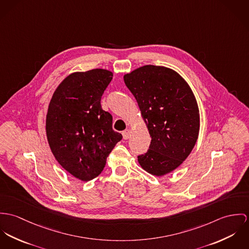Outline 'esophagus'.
<instances>
[{"mask_svg":"<svg viewBox=\"0 0 249 249\" xmlns=\"http://www.w3.org/2000/svg\"><path fill=\"white\" fill-rule=\"evenodd\" d=\"M122 136H123L124 139H128V138H130V136H131V131L130 130L123 131L122 132Z\"/></svg>","mask_w":249,"mask_h":249,"instance_id":"1","label":"esophagus"}]
</instances>
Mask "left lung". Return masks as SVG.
Wrapping results in <instances>:
<instances>
[{"instance_id":"obj_1","label":"left lung","mask_w":249,"mask_h":249,"mask_svg":"<svg viewBox=\"0 0 249 249\" xmlns=\"http://www.w3.org/2000/svg\"><path fill=\"white\" fill-rule=\"evenodd\" d=\"M123 78L152 138L148 152L138 156V163L149 174L162 177L182 164L197 140L196 97L182 76L163 66L146 65Z\"/></svg>"}]
</instances>
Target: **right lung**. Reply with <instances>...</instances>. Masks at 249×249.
<instances>
[{
	"label": "right lung",
	"instance_id": "add662e5",
	"mask_svg": "<svg viewBox=\"0 0 249 249\" xmlns=\"http://www.w3.org/2000/svg\"><path fill=\"white\" fill-rule=\"evenodd\" d=\"M112 79L104 69L68 75L51 99L46 133L51 150L67 172L89 181L104 169L122 135L112 130V116L103 111L101 96Z\"/></svg>",
	"mask_w": 249,
	"mask_h": 249
}]
</instances>
